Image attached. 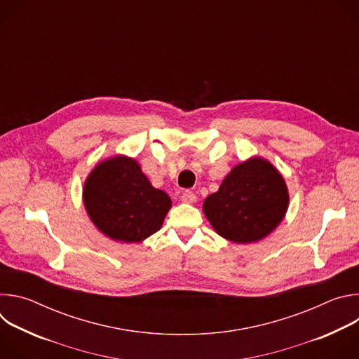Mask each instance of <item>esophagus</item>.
I'll return each mask as SVG.
<instances>
[{"label":"esophagus","instance_id":"34e87169","mask_svg":"<svg viewBox=\"0 0 359 359\" xmlns=\"http://www.w3.org/2000/svg\"><path fill=\"white\" fill-rule=\"evenodd\" d=\"M180 198H182V201H183V203H196L197 196H196L193 191L186 190V191H183V193H182Z\"/></svg>","mask_w":359,"mask_h":359}]
</instances>
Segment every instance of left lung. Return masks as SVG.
Here are the masks:
<instances>
[{
    "mask_svg": "<svg viewBox=\"0 0 359 359\" xmlns=\"http://www.w3.org/2000/svg\"><path fill=\"white\" fill-rule=\"evenodd\" d=\"M288 201L280 172L263 158H250L204 200L203 212L219 236L247 244L267 237L283 222Z\"/></svg>",
    "mask_w": 359,
    "mask_h": 359,
    "instance_id": "obj_1",
    "label": "left lung"
}]
</instances>
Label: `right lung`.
I'll return each instance as SVG.
<instances>
[{
    "instance_id": "1",
    "label": "right lung",
    "mask_w": 359,
    "mask_h": 359,
    "mask_svg": "<svg viewBox=\"0 0 359 359\" xmlns=\"http://www.w3.org/2000/svg\"><path fill=\"white\" fill-rule=\"evenodd\" d=\"M83 204L92 223L105 236L140 243L161 230L172 200L150 184L135 159L119 155L97 163L89 173Z\"/></svg>"
}]
</instances>
